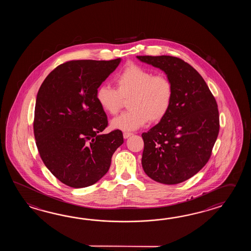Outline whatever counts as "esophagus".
Masks as SVG:
<instances>
[{
	"label": "esophagus",
	"mask_w": 251,
	"mask_h": 251,
	"mask_svg": "<svg viewBox=\"0 0 251 251\" xmlns=\"http://www.w3.org/2000/svg\"><path fill=\"white\" fill-rule=\"evenodd\" d=\"M132 134H133L132 133H127V132H125V133H123L124 138H128V137H129V136H131Z\"/></svg>",
	"instance_id": "34e87169"
}]
</instances>
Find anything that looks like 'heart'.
<instances>
[{"label": "heart", "instance_id": "1", "mask_svg": "<svg viewBox=\"0 0 251 251\" xmlns=\"http://www.w3.org/2000/svg\"><path fill=\"white\" fill-rule=\"evenodd\" d=\"M117 89L100 85L97 102L108 115H117L127 100V111L111 121L114 129L133 131L148 122H159L170 111L174 86L166 75H154L139 65H128L115 78Z\"/></svg>", "mask_w": 251, "mask_h": 251}]
</instances>
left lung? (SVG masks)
I'll return each mask as SVG.
<instances>
[{
	"label": "left lung",
	"mask_w": 251,
	"mask_h": 251,
	"mask_svg": "<svg viewBox=\"0 0 251 251\" xmlns=\"http://www.w3.org/2000/svg\"><path fill=\"white\" fill-rule=\"evenodd\" d=\"M162 70L174 86L171 109L160 123L143 133L142 165L155 181L175 185L207 163L218 136V106L203 77L190 64L171 55H138Z\"/></svg>",
	"instance_id": "8db88e82"
}]
</instances>
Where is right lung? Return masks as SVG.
<instances>
[{"label":"right lung","instance_id":"right-lung-1","mask_svg":"<svg viewBox=\"0 0 251 251\" xmlns=\"http://www.w3.org/2000/svg\"><path fill=\"white\" fill-rule=\"evenodd\" d=\"M121 59L73 60L60 64L43 81L37 95L34 135L44 164L62 183L89 187L107 173L123 133L106 134L107 118L96 91Z\"/></svg>","mask_w":251,"mask_h":251}]
</instances>
